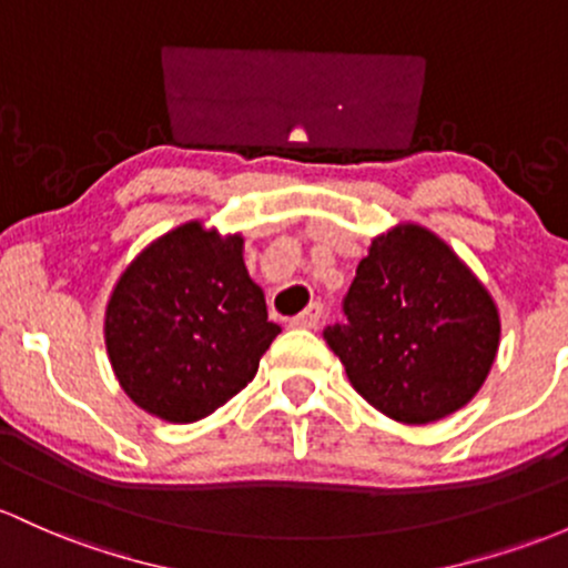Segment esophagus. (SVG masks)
Returning a JSON list of instances; mask_svg holds the SVG:
<instances>
[{"label":"esophagus","instance_id":"1","mask_svg":"<svg viewBox=\"0 0 568 568\" xmlns=\"http://www.w3.org/2000/svg\"><path fill=\"white\" fill-rule=\"evenodd\" d=\"M320 320H322V306L320 303H311V306H306V311H301L297 316H292L290 325L301 327V331H314V327L320 325Z\"/></svg>","mask_w":568,"mask_h":568}]
</instances>
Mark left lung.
I'll list each match as a JSON object with an SVG mask.
<instances>
[{"instance_id": "left-lung-1", "label": "left lung", "mask_w": 568, "mask_h": 568, "mask_svg": "<svg viewBox=\"0 0 568 568\" xmlns=\"http://www.w3.org/2000/svg\"><path fill=\"white\" fill-rule=\"evenodd\" d=\"M325 331L352 387L389 419L428 425L479 393L501 341L498 306L447 243L419 224L371 241Z\"/></svg>"}]
</instances>
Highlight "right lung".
<instances>
[{"label":"right lung","instance_id":"1","mask_svg":"<svg viewBox=\"0 0 568 568\" xmlns=\"http://www.w3.org/2000/svg\"><path fill=\"white\" fill-rule=\"evenodd\" d=\"M282 333L243 262V237L186 222L115 282L105 346L121 389L164 423H197L254 379Z\"/></svg>","mask_w":568,"mask_h":568}]
</instances>
